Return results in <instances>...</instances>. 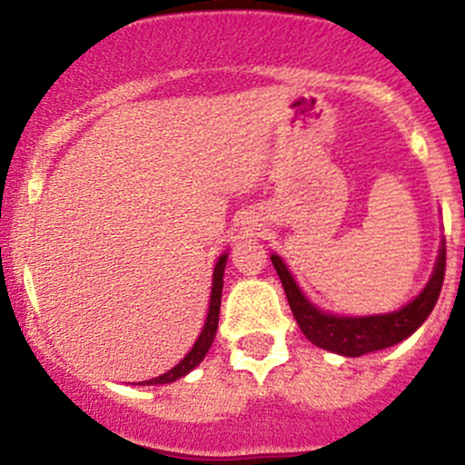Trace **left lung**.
<instances>
[{"mask_svg": "<svg viewBox=\"0 0 465 465\" xmlns=\"http://www.w3.org/2000/svg\"><path fill=\"white\" fill-rule=\"evenodd\" d=\"M272 265H274L276 274H279L281 283H283L285 297H288L290 311H292L294 320L303 335L320 349L332 351V353L346 355V358H360L371 351L389 349V346L398 344V341L407 340L416 328L420 326L430 317L432 308L436 306V299L440 294V285H443L445 276V241L440 242L439 259H436L434 272L430 276L428 285L423 292L402 306L401 311L387 312V315H369V317H340L328 315L312 306L299 285L294 283L292 274L288 272L285 262L281 256L272 254Z\"/></svg>", "mask_w": 465, "mask_h": 465, "instance_id": "left-lung-1", "label": "left lung"}]
</instances>
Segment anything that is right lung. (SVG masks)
I'll list each match as a JSON object with an SVG mask.
<instances>
[{"label":"right lung","mask_w":465,"mask_h":465,"mask_svg":"<svg viewBox=\"0 0 465 465\" xmlns=\"http://www.w3.org/2000/svg\"><path fill=\"white\" fill-rule=\"evenodd\" d=\"M224 265H227V254H223L215 262V270H213V285H211V299H209V315H206L204 328L200 332V337L195 340L193 349L186 353L184 360H180V364L171 369V371L162 373L157 378H150L143 380L139 384H168V382H175L177 378H184L186 373L193 371L200 362L204 360V355L209 353L211 344H213V337L215 331H218V317H220V297H223V276H224Z\"/></svg>","instance_id":"add662e5"}]
</instances>
